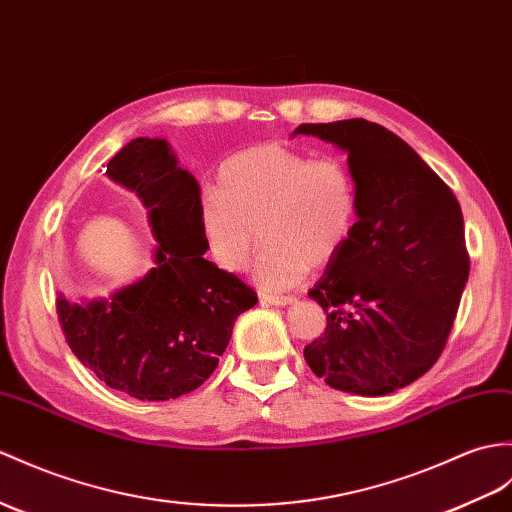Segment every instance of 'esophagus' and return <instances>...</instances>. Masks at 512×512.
<instances>
[{"label":"esophagus","mask_w":512,"mask_h":512,"mask_svg":"<svg viewBox=\"0 0 512 512\" xmlns=\"http://www.w3.org/2000/svg\"><path fill=\"white\" fill-rule=\"evenodd\" d=\"M259 299L264 303H270V305H292L296 299L294 296H285V294H259Z\"/></svg>","instance_id":"1"}]
</instances>
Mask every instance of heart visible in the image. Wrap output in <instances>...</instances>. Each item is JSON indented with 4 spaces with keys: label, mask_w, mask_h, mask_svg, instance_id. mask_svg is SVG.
Wrapping results in <instances>:
<instances>
[{
    "label": "heart",
    "mask_w": 512,
    "mask_h": 512,
    "mask_svg": "<svg viewBox=\"0 0 512 512\" xmlns=\"http://www.w3.org/2000/svg\"><path fill=\"white\" fill-rule=\"evenodd\" d=\"M355 222L358 183L347 161L279 141L231 154L218 170V187L198 198L202 240L218 268L242 272L266 237L255 264V279L266 290L294 288L310 266L331 264Z\"/></svg>",
    "instance_id": "heart-1"
}]
</instances>
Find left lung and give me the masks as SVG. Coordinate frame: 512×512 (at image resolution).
Returning <instances> with one entry per match:
<instances>
[{
	"instance_id": "1",
	"label": "left lung",
	"mask_w": 512,
	"mask_h": 512,
	"mask_svg": "<svg viewBox=\"0 0 512 512\" xmlns=\"http://www.w3.org/2000/svg\"><path fill=\"white\" fill-rule=\"evenodd\" d=\"M349 154L358 222L310 296L327 312L305 360L325 382L382 397L425 375L443 353L469 279L454 192L406 141L366 120L301 124Z\"/></svg>"
}]
</instances>
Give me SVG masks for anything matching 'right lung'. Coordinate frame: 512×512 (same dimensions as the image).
I'll return each instance as SVG.
<instances>
[{
	"label": "right lung",
	"mask_w": 512,
	"mask_h": 512,
	"mask_svg": "<svg viewBox=\"0 0 512 512\" xmlns=\"http://www.w3.org/2000/svg\"><path fill=\"white\" fill-rule=\"evenodd\" d=\"M165 139L137 137L106 165L148 209L157 240L154 268L109 301L56 299L65 340L106 386L141 401H168L196 390L216 371L235 318L257 292L205 257L198 224L200 187L178 168Z\"/></svg>",
	"instance_id": "obj_1"
}]
</instances>
